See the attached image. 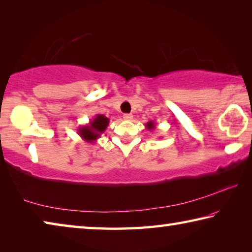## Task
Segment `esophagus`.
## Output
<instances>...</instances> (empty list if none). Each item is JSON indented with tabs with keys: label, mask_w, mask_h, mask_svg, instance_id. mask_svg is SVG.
Here are the masks:
<instances>
[{
	"label": "esophagus",
	"mask_w": 252,
	"mask_h": 252,
	"mask_svg": "<svg viewBox=\"0 0 252 252\" xmlns=\"http://www.w3.org/2000/svg\"><path fill=\"white\" fill-rule=\"evenodd\" d=\"M123 119H125V120H126V121H130V120H132V119H133V116H132V114H130V113H126L125 116H123Z\"/></svg>",
	"instance_id": "34e87169"
}]
</instances>
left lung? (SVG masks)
<instances>
[{
	"label": "left lung",
	"mask_w": 252,
	"mask_h": 252,
	"mask_svg": "<svg viewBox=\"0 0 252 252\" xmlns=\"http://www.w3.org/2000/svg\"><path fill=\"white\" fill-rule=\"evenodd\" d=\"M156 127V123L153 122V121H149L147 125H146V129H148L149 131H151V130H153Z\"/></svg>",
	"instance_id": "obj_1"
}]
</instances>
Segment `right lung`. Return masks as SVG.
<instances>
[{"label":"right lung","instance_id":"1","mask_svg":"<svg viewBox=\"0 0 252 252\" xmlns=\"http://www.w3.org/2000/svg\"><path fill=\"white\" fill-rule=\"evenodd\" d=\"M110 120L103 114H96L92 120L85 126H81L78 129V134L85 142L94 143L101 134L106 130Z\"/></svg>","mask_w":252,"mask_h":252}]
</instances>
